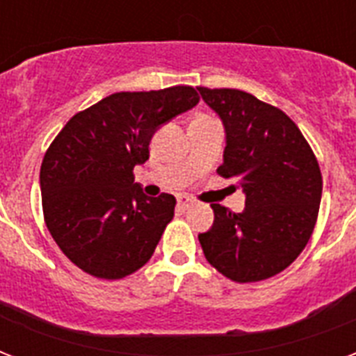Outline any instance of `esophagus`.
<instances>
[{"label": "esophagus", "mask_w": 356, "mask_h": 356, "mask_svg": "<svg viewBox=\"0 0 356 356\" xmlns=\"http://www.w3.org/2000/svg\"><path fill=\"white\" fill-rule=\"evenodd\" d=\"M177 205H179V209L186 211V209H190V207L194 205V200H192V197H188V195H179Z\"/></svg>", "instance_id": "esophagus-1"}]
</instances>
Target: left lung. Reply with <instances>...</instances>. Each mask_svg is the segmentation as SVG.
<instances>
[{"instance_id": "8db88e82", "label": "left lung", "mask_w": 356, "mask_h": 356, "mask_svg": "<svg viewBox=\"0 0 356 356\" xmlns=\"http://www.w3.org/2000/svg\"><path fill=\"white\" fill-rule=\"evenodd\" d=\"M225 127L218 173L236 179L242 212L214 203V223L201 233L207 260L236 282L281 273L303 251L321 201V172L299 127L277 107L234 88H197Z\"/></svg>"}]
</instances>
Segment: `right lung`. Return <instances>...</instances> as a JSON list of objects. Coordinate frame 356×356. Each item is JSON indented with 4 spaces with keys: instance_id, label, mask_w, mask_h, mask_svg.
I'll return each instance as SVG.
<instances>
[{
    "instance_id": "obj_1",
    "label": "right lung",
    "mask_w": 356,
    "mask_h": 356,
    "mask_svg": "<svg viewBox=\"0 0 356 356\" xmlns=\"http://www.w3.org/2000/svg\"><path fill=\"white\" fill-rule=\"evenodd\" d=\"M200 103L192 86L116 92L81 111L44 155V220L66 257L97 279H123L151 259L175 197L144 195L133 170L161 125Z\"/></svg>"
}]
</instances>
